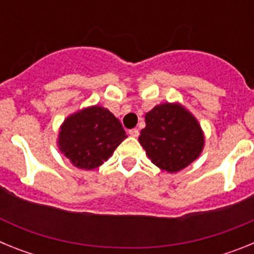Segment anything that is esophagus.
<instances>
[{
    "mask_svg": "<svg viewBox=\"0 0 254 254\" xmlns=\"http://www.w3.org/2000/svg\"><path fill=\"white\" fill-rule=\"evenodd\" d=\"M128 133H129V136H132V137H138L140 132H138L137 128H133V129H129Z\"/></svg>",
    "mask_w": 254,
    "mask_h": 254,
    "instance_id": "obj_1",
    "label": "esophagus"
}]
</instances>
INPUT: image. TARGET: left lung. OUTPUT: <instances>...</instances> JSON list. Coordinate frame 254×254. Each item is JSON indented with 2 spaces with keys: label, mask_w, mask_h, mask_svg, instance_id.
I'll use <instances>...</instances> for the list:
<instances>
[{
  "label": "left lung",
  "mask_w": 254,
  "mask_h": 254,
  "mask_svg": "<svg viewBox=\"0 0 254 254\" xmlns=\"http://www.w3.org/2000/svg\"><path fill=\"white\" fill-rule=\"evenodd\" d=\"M140 145L161 170L178 173L199 158L205 133L196 117L179 102L161 103L145 114Z\"/></svg>",
  "instance_id": "obj_1"
}]
</instances>
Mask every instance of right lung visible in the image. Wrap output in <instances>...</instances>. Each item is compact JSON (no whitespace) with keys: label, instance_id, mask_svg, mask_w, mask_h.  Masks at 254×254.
<instances>
[{"label":"right lung","instance_id":"add662e5","mask_svg":"<svg viewBox=\"0 0 254 254\" xmlns=\"http://www.w3.org/2000/svg\"><path fill=\"white\" fill-rule=\"evenodd\" d=\"M126 136L120 120L102 105L67 116L60 126L57 147L78 169L93 170L111 158Z\"/></svg>","mask_w":254,"mask_h":254}]
</instances>
